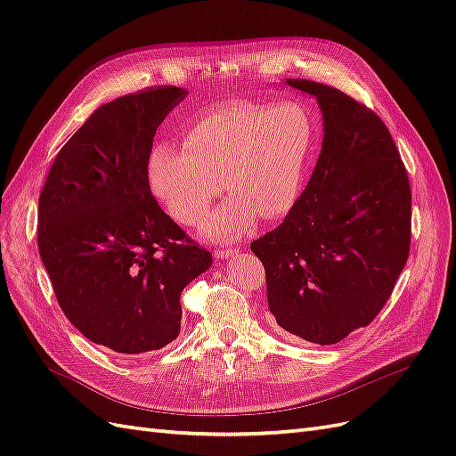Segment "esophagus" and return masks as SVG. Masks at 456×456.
Here are the masks:
<instances>
[{"instance_id":"obj_1","label":"esophagus","mask_w":456,"mask_h":456,"mask_svg":"<svg viewBox=\"0 0 456 456\" xmlns=\"http://www.w3.org/2000/svg\"><path fill=\"white\" fill-rule=\"evenodd\" d=\"M233 255H236V249H233V247H218V249L215 251V256L220 258V260L230 258V256H233Z\"/></svg>"}]
</instances>
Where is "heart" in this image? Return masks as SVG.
Returning <instances> with one entry per match:
<instances>
[{"label":"heart","mask_w":456,"mask_h":456,"mask_svg":"<svg viewBox=\"0 0 456 456\" xmlns=\"http://www.w3.org/2000/svg\"><path fill=\"white\" fill-rule=\"evenodd\" d=\"M184 150L158 144L150 188L178 223L196 226L223 190L233 198L213 215L215 238H238L256 223L281 218L300 200L315 126L298 102H236L201 114L183 136Z\"/></svg>","instance_id":"obj_1"}]
</instances>
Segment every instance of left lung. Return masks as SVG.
<instances>
[{"instance_id": "left-lung-1", "label": "left lung", "mask_w": 456, "mask_h": 456, "mask_svg": "<svg viewBox=\"0 0 456 456\" xmlns=\"http://www.w3.org/2000/svg\"><path fill=\"white\" fill-rule=\"evenodd\" d=\"M287 84L320 102L322 154L295 209L251 251L283 333L327 346L367 327L390 298L411 249V186L370 108L317 81Z\"/></svg>"}]
</instances>
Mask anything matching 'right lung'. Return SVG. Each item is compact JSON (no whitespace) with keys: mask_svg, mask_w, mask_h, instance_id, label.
I'll return each mask as SVG.
<instances>
[{"mask_svg":"<svg viewBox=\"0 0 456 456\" xmlns=\"http://www.w3.org/2000/svg\"><path fill=\"white\" fill-rule=\"evenodd\" d=\"M184 96L161 86L96 108L61 148L39 194L37 247L59 306L81 335L118 354L173 342L181 293L213 262L148 181L156 129Z\"/></svg>","mask_w":456,"mask_h":456,"instance_id":"obj_1","label":"right lung"}]
</instances>
